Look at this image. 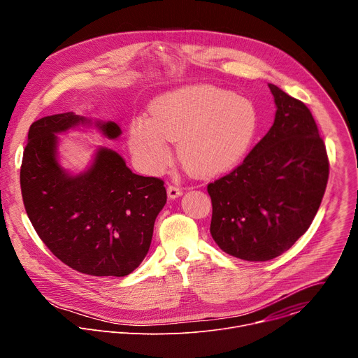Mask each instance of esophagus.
Wrapping results in <instances>:
<instances>
[{"label":"esophagus","mask_w":358,"mask_h":358,"mask_svg":"<svg viewBox=\"0 0 358 358\" xmlns=\"http://www.w3.org/2000/svg\"><path fill=\"white\" fill-rule=\"evenodd\" d=\"M167 194H169V198L174 199V198H178L182 194V189L177 185H169L167 187Z\"/></svg>","instance_id":"1"}]
</instances>
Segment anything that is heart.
I'll return each mask as SVG.
<instances>
[{
	"label": "heart",
	"instance_id": "1",
	"mask_svg": "<svg viewBox=\"0 0 358 358\" xmlns=\"http://www.w3.org/2000/svg\"><path fill=\"white\" fill-rule=\"evenodd\" d=\"M151 120L136 117L129 127L133 156L143 171L159 174L171 160L169 141L177 143L182 167L210 178L238 166L258 131L252 101L215 86H191L160 97Z\"/></svg>",
	"mask_w": 358,
	"mask_h": 358
}]
</instances>
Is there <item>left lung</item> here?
<instances>
[{
  "mask_svg": "<svg viewBox=\"0 0 358 358\" xmlns=\"http://www.w3.org/2000/svg\"><path fill=\"white\" fill-rule=\"evenodd\" d=\"M276 115L271 130L229 174L210 182V232L235 258L271 261L309 229L322 203L329 157L303 101L269 83Z\"/></svg>",
  "mask_w": 358,
  "mask_h": 358,
  "instance_id": "left-lung-1",
  "label": "left lung"
}]
</instances>
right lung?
I'll return each mask as SVG.
<instances>
[{
	"label": "right lung",
	"mask_w": 358,
	"mask_h": 358,
	"mask_svg": "<svg viewBox=\"0 0 358 358\" xmlns=\"http://www.w3.org/2000/svg\"><path fill=\"white\" fill-rule=\"evenodd\" d=\"M90 120L73 112L34 122L21 164V192L38 236L69 268L90 276H126L148 252L167 201L164 181L131 173L116 151L100 147L90 169L68 174L58 163V133ZM108 138L115 122L96 123Z\"/></svg>",
	"instance_id": "1"
}]
</instances>
